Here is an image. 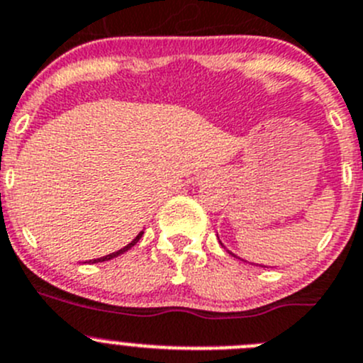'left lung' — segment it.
<instances>
[{"label": "left lung", "instance_id": "1", "mask_svg": "<svg viewBox=\"0 0 363 363\" xmlns=\"http://www.w3.org/2000/svg\"><path fill=\"white\" fill-rule=\"evenodd\" d=\"M220 246H223V244H220ZM230 255H233V253H231V251H230ZM233 257H235V255H233ZM264 267H265V265H264Z\"/></svg>", "mask_w": 363, "mask_h": 363}]
</instances>
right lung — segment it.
<instances>
[{"mask_svg":"<svg viewBox=\"0 0 363 363\" xmlns=\"http://www.w3.org/2000/svg\"><path fill=\"white\" fill-rule=\"evenodd\" d=\"M143 233H144V231H140L139 235H137V237H135V239H133V240H132V242H130V244H126V246H124V247H121V250H119V251H113V253H110V255H105V257H101V258H94V260H89V262H92V264H98V262H106V260H112V258L119 257V255H123V253H124V251H128V250H132V247H133V246H135V244H137V242H139V239H140V237H143Z\"/></svg>","mask_w":363,"mask_h":363,"instance_id":"right-lung-1","label":"right lung"}]
</instances>
